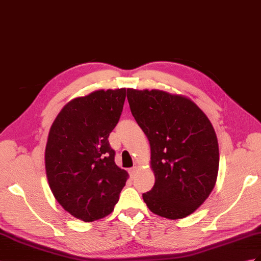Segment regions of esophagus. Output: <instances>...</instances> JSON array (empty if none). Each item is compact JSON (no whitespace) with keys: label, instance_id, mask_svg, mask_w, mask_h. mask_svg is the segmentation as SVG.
Listing matches in <instances>:
<instances>
[{"label":"esophagus","instance_id":"esophagus-1","mask_svg":"<svg viewBox=\"0 0 261 261\" xmlns=\"http://www.w3.org/2000/svg\"><path fill=\"white\" fill-rule=\"evenodd\" d=\"M137 170H138V168L137 167H132L130 170H129V173H130V177L131 178H133L136 175V173H137Z\"/></svg>","mask_w":261,"mask_h":261}]
</instances>
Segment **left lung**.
<instances>
[{"instance_id": "left-lung-1", "label": "left lung", "mask_w": 261, "mask_h": 261, "mask_svg": "<svg viewBox=\"0 0 261 261\" xmlns=\"http://www.w3.org/2000/svg\"><path fill=\"white\" fill-rule=\"evenodd\" d=\"M132 116L147 136L154 186L142 198L151 213L182 219L213 191L219 147L210 120L191 99L161 90H126Z\"/></svg>"}]
</instances>
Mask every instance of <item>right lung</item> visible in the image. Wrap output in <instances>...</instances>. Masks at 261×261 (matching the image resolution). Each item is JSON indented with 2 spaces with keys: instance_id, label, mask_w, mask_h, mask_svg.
I'll use <instances>...</instances> for the list:
<instances>
[{
  "instance_id": "1",
  "label": "right lung",
  "mask_w": 261,
  "mask_h": 261,
  "mask_svg": "<svg viewBox=\"0 0 261 261\" xmlns=\"http://www.w3.org/2000/svg\"><path fill=\"white\" fill-rule=\"evenodd\" d=\"M124 100V88L79 96L62 108L48 131V186L63 209L84 222L110 215L129 178L114 162L108 140Z\"/></svg>"
}]
</instances>
